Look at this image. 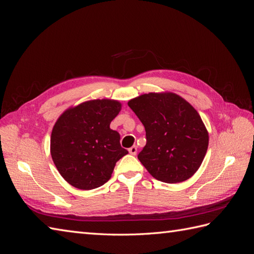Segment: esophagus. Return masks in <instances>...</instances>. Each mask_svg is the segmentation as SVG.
<instances>
[{
    "label": "esophagus",
    "instance_id": "34e87169",
    "mask_svg": "<svg viewBox=\"0 0 254 254\" xmlns=\"http://www.w3.org/2000/svg\"><path fill=\"white\" fill-rule=\"evenodd\" d=\"M128 151H129V153L130 155H132V156H135L136 155V151H137V147L135 145H133L132 147H130L129 149H128Z\"/></svg>",
    "mask_w": 254,
    "mask_h": 254
}]
</instances>
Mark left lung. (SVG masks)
Masks as SVG:
<instances>
[{
	"mask_svg": "<svg viewBox=\"0 0 254 254\" xmlns=\"http://www.w3.org/2000/svg\"><path fill=\"white\" fill-rule=\"evenodd\" d=\"M128 106L145 127L146 145L137 159L148 173L165 183L190 178L209 146V132L194 107L173 92L142 94Z\"/></svg>",
	"mask_w": 254,
	"mask_h": 254,
	"instance_id": "1",
	"label": "left lung"
}]
</instances>
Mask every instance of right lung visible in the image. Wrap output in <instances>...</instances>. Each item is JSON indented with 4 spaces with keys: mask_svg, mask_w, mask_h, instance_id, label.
<instances>
[{
    "mask_svg": "<svg viewBox=\"0 0 254 254\" xmlns=\"http://www.w3.org/2000/svg\"><path fill=\"white\" fill-rule=\"evenodd\" d=\"M122 109L115 99H91L70 107L52 130L51 156L63 178L79 190L102 187L128 151L110 123Z\"/></svg>",
    "mask_w": 254,
    "mask_h": 254,
    "instance_id": "1",
    "label": "right lung"
}]
</instances>
